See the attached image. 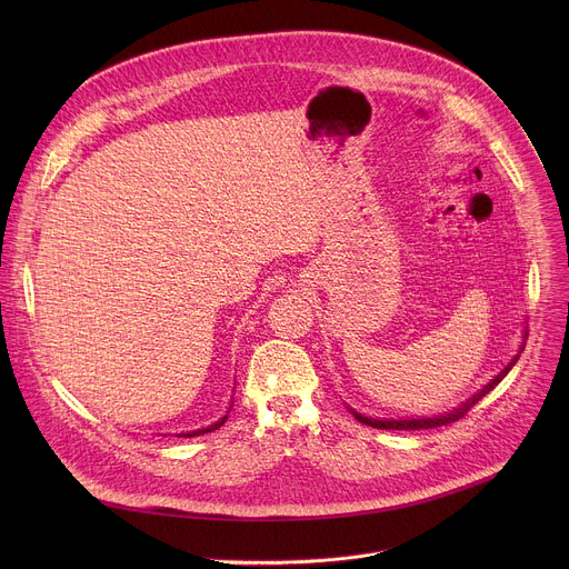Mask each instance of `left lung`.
Instances as JSON below:
<instances>
[{"label":"left lung","mask_w":569,"mask_h":569,"mask_svg":"<svg viewBox=\"0 0 569 569\" xmlns=\"http://www.w3.org/2000/svg\"><path fill=\"white\" fill-rule=\"evenodd\" d=\"M522 349H525V345L520 347V353H522ZM520 353L489 382V385H483L472 398H468L466 402H461L459 408H455V410H450L448 415H441V417H428V419H369V417H362V415H358V412H353V417L360 421V423H365V426H371V428H378V430H430V428H439V426H448V423H455V421H459V419H463L466 415H468V410L472 408V405H477L486 393H489L491 389H496V385H500L502 382V378L511 371V367L518 362V358H520Z\"/></svg>","instance_id":"left-lung-1"}]
</instances>
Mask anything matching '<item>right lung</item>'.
I'll return each mask as SVG.
<instances>
[{
    "mask_svg": "<svg viewBox=\"0 0 569 569\" xmlns=\"http://www.w3.org/2000/svg\"><path fill=\"white\" fill-rule=\"evenodd\" d=\"M227 415H229V410H227ZM227 415L220 419V421H216V423H211L209 428H202V430H193V432H182V435H178V437H200V435H207V432H213V430H218L224 421H227Z\"/></svg>",
    "mask_w": 569,
    "mask_h": 569,
    "instance_id": "1",
    "label": "right lung"
}]
</instances>
